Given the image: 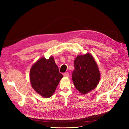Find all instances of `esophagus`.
Returning <instances> with one entry per match:
<instances>
[{
	"mask_svg": "<svg viewBox=\"0 0 129 129\" xmlns=\"http://www.w3.org/2000/svg\"><path fill=\"white\" fill-rule=\"evenodd\" d=\"M63 76H66V77H68V76H69V73H68V72L64 73L63 74Z\"/></svg>",
	"mask_w": 129,
	"mask_h": 129,
	"instance_id": "obj_1",
	"label": "esophagus"
}]
</instances>
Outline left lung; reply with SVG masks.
Segmentation results:
<instances>
[{
  "label": "left lung",
  "instance_id": "left-lung-1",
  "mask_svg": "<svg viewBox=\"0 0 129 129\" xmlns=\"http://www.w3.org/2000/svg\"><path fill=\"white\" fill-rule=\"evenodd\" d=\"M74 67L72 79L77 90L85 94L96 87L100 79V74L91 55L87 53L78 55L74 61Z\"/></svg>",
  "mask_w": 129,
  "mask_h": 129
}]
</instances>
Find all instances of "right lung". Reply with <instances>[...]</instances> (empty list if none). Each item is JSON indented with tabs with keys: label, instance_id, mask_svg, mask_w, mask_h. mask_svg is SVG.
<instances>
[{
	"label": "right lung",
	"instance_id": "obj_1",
	"mask_svg": "<svg viewBox=\"0 0 129 129\" xmlns=\"http://www.w3.org/2000/svg\"><path fill=\"white\" fill-rule=\"evenodd\" d=\"M62 77L52 56L48 59L41 58L30 71V81L33 88L45 98L53 94Z\"/></svg>",
	"mask_w": 129,
	"mask_h": 129
}]
</instances>
